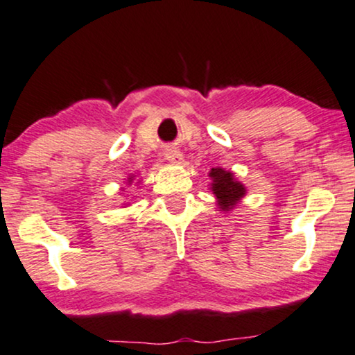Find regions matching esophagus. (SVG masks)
Segmentation results:
<instances>
[{
  "label": "esophagus",
  "instance_id": "1",
  "mask_svg": "<svg viewBox=\"0 0 355 355\" xmlns=\"http://www.w3.org/2000/svg\"><path fill=\"white\" fill-rule=\"evenodd\" d=\"M164 156H166V159L171 161L173 164H181L182 159H184V156H182L181 151H179L178 148H173V146H171V148L166 150V153H164Z\"/></svg>",
  "mask_w": 355,
  "mask_h": 355
}]
</instances>
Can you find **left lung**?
Here are the masks:
<instances>
[{"label":"left lung","mask_w":355,"mask_h":355,"mask_svg":"<svg viewBox=\"0 0 355 355\" xmlns=\"http://www.w3.org/2000/svg\"><path fill=\"white\" fill-rule=\"evenodd\" d=\"M209 178L211 179L210 191L214 192L218 209L222 211L233 210L238 202L246 196L245 184L238 181L232 171L220 166L211 168Z\"/></svg>","instance_id":"1"}]
</instances>
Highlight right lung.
<instances>
[{
	"label": "right lung",
	"mask_w": 355,
	"mask_h": 355,
	"mask_svg": "<svg viewBox=\"0 0 355 355\" xmlns=\"http://www.w3.org/2000/svg\"><path fill=\"white\" fill-rule=\"evenodd\" d=\"M125 181H127L128 186H130V184H132L133 181H135V174H130V176H128V178L125 179ZM138 182H140V181H138ZM122 191H123V187H122ZM123 205H125V204H123Z\"/></svg>",
	"instance_id": "right-lung-1"
}]
</instances>
